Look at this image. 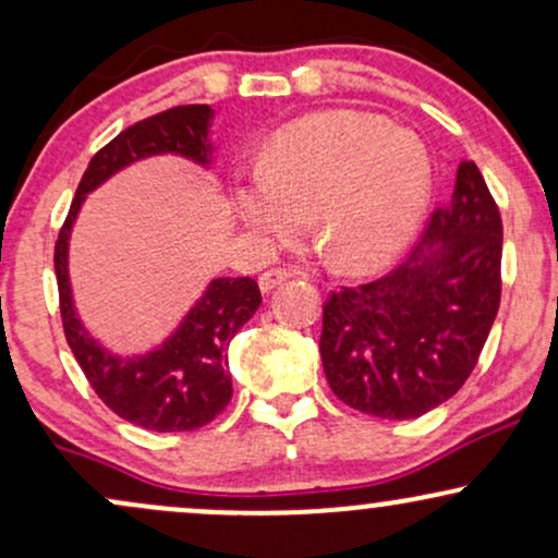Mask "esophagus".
I'll list each match as a JSON object with an SVG mask.
<instances>
[{"mask_svg": "<svg viewBox=\"0 0 558 558\" xmlns=\"http://www.w3.org/2000/svg\"><path fill=\"white\" fill-rule=\"evenodd\" d=\"M288 278H291V272H288V270H267V272H262L259 275V291L262 293H270L280 283H286Z\"/></svg>", "mask_w": 558, "mask_h": 558, "instance_id": "obj_1", "label": "esophagus"}]
</instances>
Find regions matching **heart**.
I'll use <instances>...</instances> for the list:
<instances>
[{
    "label": "heart",
    "mask_w": 558,
    "mask_h": 558,
    "mask_svg": "<svg viewBox=\"0 0 558 558\" xmlns=\"http://www.w3.org/2000/svg\"><path fill=\"white\" fill-rule=\"evenodd\" d=\"M433 189L420 136L367 112L330 110L291 123L262 170L233 183V209L262 248L310 230L330 267L367 275L393 262L422 226Z\"/></svg>",
    "instance_id": "heart-1"
}]
</instances>
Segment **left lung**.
Masks as SVG:
<instances>
[{
    "instance_id": "obj_1",
    "label": "left lung",
    "mask_w": 558,
    "mask_h": 558,
    "mask_svg": "<svg viewBox=\"0 0 558 558\" xmlns=\"http://www.w3.org/2000/svg\"><path fill=\"white\" fill-rule=\"evenodd\" d=\"M501 248V215L464 159L412 257L325 304L319 356L332 393L380 420L422 417L451 399L498 315Z\"/></svg>"
}]
</instances>
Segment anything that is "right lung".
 I'll use <instances>...</instances> for the list:
<instances>
[{"instance_id":"right-lung-1","label":"right lung","mask_w":558,"mask_h":558,"mask_svg":"<svg viewBox=\"0 0 558 558\" xmlns=\"http://www.w3.org/2000/svg\"><path fill=\"white\" fill-rule=\"evenodd\" d=\"M213 120L215 110L209 105H185L125 128L88 162L54 246L70 351L96 396L118 417L144 430H196L228 407L233 396L228 345L259 310V286L254 278H213L168 338L138 354H118L94 338L78 315L70 283V235L86 196L141 159L172 155L209 170L215 151L209 138Z\"/></svg>"}]
</instances>
